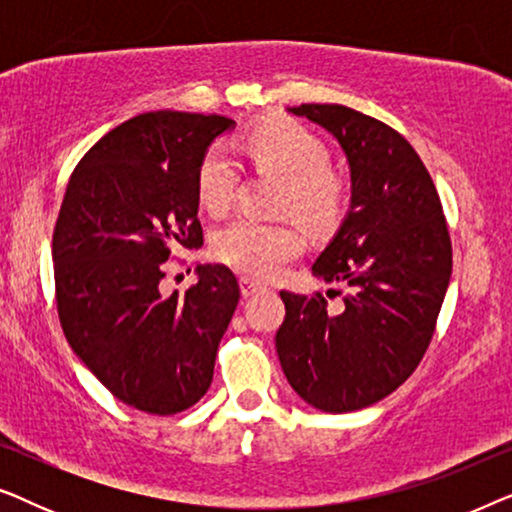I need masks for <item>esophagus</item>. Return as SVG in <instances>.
I'll return each mask as SVG.
<instances>
[{
  "label": "esophagus",
  "instance_id": "esophagus-1",
  "mask_svg": "<svg viewBox=\"0 0 512 512\" xmlns=\"http://www.w3.org/2000/svg\"><path fill=\"white\" fill-rule=\"evenodd\" d=\"M261 289H263V286L258 284V282H251V279H247V277H242V279H240V293H242L244 298L254 296V293H258Z\"/></svg>",
  "mask_w": 512,
  "mask_h": 512
}]
</instances>
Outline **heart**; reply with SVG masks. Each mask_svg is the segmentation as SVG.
<instances>
[{
	"mask_svg": "<svg viewBox=\"0 0 512 512\" xmlns=\"http://www.w3.org/2000/svg\"><path fill=\"white\" fill-rule=\"evenodd\" d=\"M244 151L258 167L286 179L282 207L312 228H326L342 212V181L328 170V149L305 125L289 118L265 121L249 132ZM237 163L223 146H212L198 167V198L223 214L235 198ZM214 256L254 279L279 277L303 254L305 237L293 223L240 216L214 237Z\"/></svg>",
	"mask_w": 512,
	"mask_h": 512,
	"instance_id": "obj_1",
	"label": "heart"
}]
</instances>
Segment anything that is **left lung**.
Listing matches in <instances>:
<instances>
[{
  "mask_svg": "<svg viewBox=\"0 0 512 512\" xmlns=\"http://www.w3.org/2000/svg\"><path fill=\"white\" fill-rule=\"evenodd\" d=\"M289 111L338 139L352 202L312 265L314 277L345 289L342 310L328 312L321 293L282 291L286 317L275 345L303 401L354 412L396 391L422 361L450 284L452 242L431 174L408 139L342 104Z\"/></svg>",
  "mask_w": 512,
  "mask_h": 512,
  "instance_id": "1",
  "label": "left lung"
}]
</instances>
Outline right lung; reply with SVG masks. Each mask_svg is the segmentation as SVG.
<instances>
[{
    "label": "right lung",
    "mask_w": 512,
    "mask_h": 512,
    "mask_svg": "<svg viewBox=\"0 0 512 512\" xmlns=\"http://www.w3.org/2000/svg\"><path fill=\"white\" fill-rule=\"evenodd\" d=\"M226 116L149 111L107 132L76 165L53 230L58 317L118 401L177 415L207 394L240 286L198 265L186 293H160L174 249H198V167Z\"/></svg>",
    "instance_id": "1"
}]
</instances>
